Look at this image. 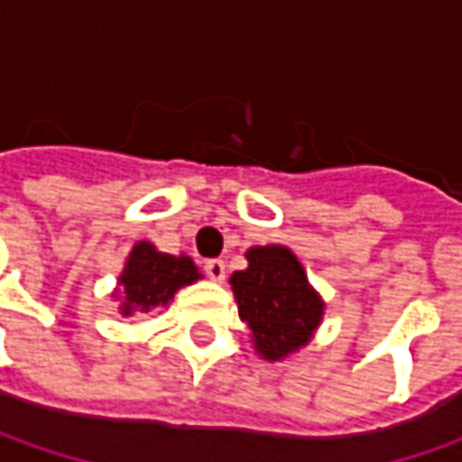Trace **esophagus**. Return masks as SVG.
Listing matches in <instances>:
<instances>
[{
  "label": "esophagus",
  "mask_w": 462,
  "mask_h": 462,
  "mask_svg": "<svg viewBox=\"0 0 462 462\" xmlns=\"http://www.w3.org/2000/svg\"><path fill=\"white\" fill-rule=\"evenodd\" d=\"M205 275L210 277L213 282H223V277H226V264H223L221 259H208V262H205Z\"/></svg>",
  "instance_id": "34e87169"
}]
</instances>
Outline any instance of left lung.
<instances>
[{"label": "left lung", "instance_id": "left-lung-1", "mask_svg": "<svg viewBox=\"0 0 462 462\" xmlns=\"http://www.w3.org/2000/svg\"><path fill=\"white\" fill-rule=\"evenodd\" d=\"M246 262V270L231 275V291L259 357L275 363L309 345L321 324L324 300L288 246H252Z\"/></svg>", "mask_w": 462, "mask_h": 462}]
</instances>
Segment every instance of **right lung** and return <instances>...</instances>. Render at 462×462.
Masks as SVG:
<instances>
[{
  "label": "right lung",
  "instance_id": "obj_1",
  "mask_svg": "<svg viewBox=\"0 0 462 462\" xmlns=\"http://www.w3.org/2000/svg\"><path fill=\"white\" fill-rule=\"evenodd\" d=\"M200 280V273L189 257H174L159 252L149 241H138L125 259V267L117 277L120 285V313H143L156 306H167L174 293L185 285Z\"/></svg>",
  "mask_w": 462,
  "mask_h": 462
}]
</instances>
